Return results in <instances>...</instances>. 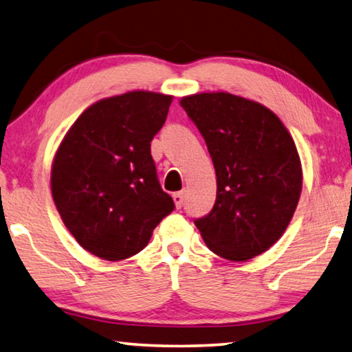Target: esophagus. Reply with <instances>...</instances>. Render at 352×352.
<instances>
[{
    "instance_id": "34e87169",
    "label": "esophagus",
    "mask_w": 352,
    "mask_h": 352,
    "mask_svg": "<svg viewBox=\"0 0 352 352\" xmlns=\"http://www.w3.org/2000/svg\"><path fill=\"white\" fill-rule=\"evenodd\" d=\"M172 199H174V204L177 208H182L183 202H185V192L180 191V192H174L172 194Z\"/></svg>"
}]
</instances>
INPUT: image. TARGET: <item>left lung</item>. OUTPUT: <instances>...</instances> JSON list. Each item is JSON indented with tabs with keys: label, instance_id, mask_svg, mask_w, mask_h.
I'll return each mask as SVG.
<instances>
[{
	"label": "left lung",
	"instance_id": "1",
	"mask_svg": "<svg viewBox=\"0 0 352 352\" xmlns=\"http://www.w3.org/2000/svg\"><path fill=\"white\" fill-rule=\"evenodd\" d=\"M208 147L216 202L194 224L211 252L248 261L283 235L302 191V166L282 120L258 102L228 92L180 100Z\"/></svg>",
	"mask_w": 352,
	"mask_h": 352
}]
</instances>
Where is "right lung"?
Returning a JSON list of instances; mask_svg holds the SVG:
<instances>
[{"label":"right lung","instance_id":"obj_1","mask_svg":"<svg viewBox=\"0 0 352 352\" xmlns=\"http://www.w3.org/2000/svg\"><path fill=\"white\" fill-rule=\"evenodd\" d=\"M172 96L131 91L98 100L65 133L52 164V194L80 246L117 261L147 246L174 210L160 186L150 142Z\"/></svg>","mask_w":352,"mask_h":352}]
</instances>
